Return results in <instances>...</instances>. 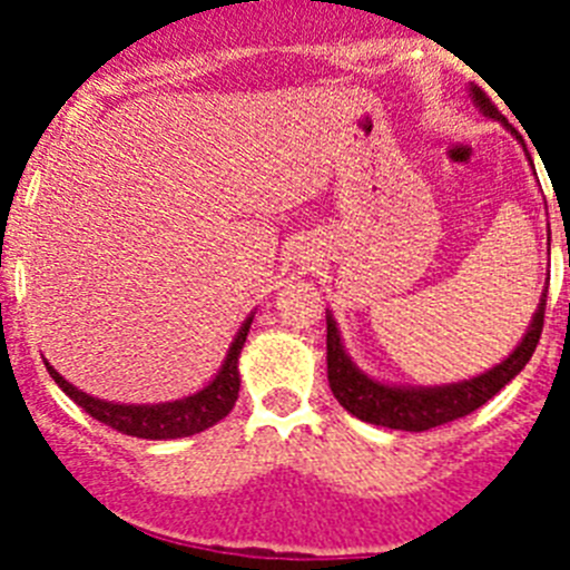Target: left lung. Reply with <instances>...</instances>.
Returning a JSON list of instances; mask_svg holds the SVG:
<instances>
[{"instance_id": "left-lung-1", "label": "left lung", "mask_w": 570, "mask_h": 570, "mask_svg": "<svg viewBox=\"0 0 570 570\" xmlns=\"http://www.w3.org/2000/svg\"><path fill=\"white\" fill-rule=\"evenodd\" d=\"M473 102L480 105V110L497 122L505 125L513 136L517 130L505 122V116L497 110V105L485 97L482 88H471ZM522 139V136H517ZM551 245V239H548ZM546 294H542L537 314L531 320V328L525 331L522 342L513 347V354L502 360L500 365H493L485 374L473 376V380L451 382V385H434V387H402V385H385V382L371 380L362 374L360 367L351 362V356L342 347L340 331H336L334 316L328 314V382L334 391L336 402L345 407L347 414H354L356 420L371 422V425L394 428V431H431L436 425L454 422L460 416H468L471 411L485 405L491 396H497L513 376L520 374L528 365L531 354L537 351L540 342L542 325H546Z\"/></svg>"}]
</instances>
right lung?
<instances>
[{
    "mask_svg": "<svg viewBox=\"0 0 570 570\" xmlns=\"http://www.w3.org/2000/svg\"><path fill=\"white\" fill-rule=\"evenodd\" d=\"M250 322H254V316L242 322L239 334L230 342L228 356H225L219 374L203 391H196V394L185 396V400L159 402V405H119V402L97 400V396L73 387L50 362H45V367L53 376V382L82 407L85 414L105 422L114 431L139 436V440H183V436H194L205 431V428L216 425V422L230 414V407H234L236 396H239V354L245 340H248Z\"/></svg>",
    "mask_w": 570,
    "mask_h": 570,
    "instance_id": "1",
    "label": "right lung"
}]
</instances>
